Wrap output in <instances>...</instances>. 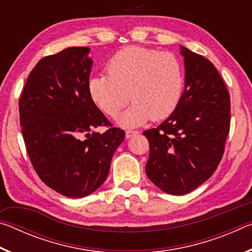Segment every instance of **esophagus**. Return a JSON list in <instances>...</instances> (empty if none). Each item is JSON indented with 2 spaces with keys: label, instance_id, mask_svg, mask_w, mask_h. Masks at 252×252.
<instances>
[{
  "label": "esophagus",
  "instance_id": "1",
  "mask_svg": "<svg viewBox=\"0 0 252 252\" xmlns=\"http://www.w3.org/2000/svg\"><path fill=\"white\" fill-rule=\"evenodd\" d=\"M138 133H139L138 131L126 130V139H130V138H132V136L135 135V134H138Z\"/></svg>",
  "mask_w": 252,
  "mask_h": 252
}]
</instances>
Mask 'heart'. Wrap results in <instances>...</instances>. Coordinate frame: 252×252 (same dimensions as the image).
<instances>
[{
    "label": "heart",
    "mask_w": 252,
    "mask_h": 252,
    "mask_svg": "<svg viewBox=\"0 0 252 252\" xmlns=\"http://www.w3.org/2000/svg\"><path fill=\"white\" fill-rule=\"evenodd\" d=\"M108 74L92 75L89 93L95 105L116 117L130 99L133 103L117 122L126 127L143 125L149 119L162 120L171 114L181 99L182 65L174 55L131 46L113 57Z\"/></svg>",
    "instance_id": "obj_1"
}]
</instances>
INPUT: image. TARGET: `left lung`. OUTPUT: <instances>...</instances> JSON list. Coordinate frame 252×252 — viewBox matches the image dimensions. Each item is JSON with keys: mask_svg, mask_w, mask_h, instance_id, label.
Returning <instances> with one entry per match:
<instances>
[{"mask_svg": "<svg viewBox=\"0 0 252 252\" xmlns=\"http://www.w3.org/2000/svg\"><path fill=\"white\" fill-rule=\"evenodd\" d=\"M185 91L173 112L143 132L150 155L148 178L169 194L189 193L210 178L222 159L230 129V95L215 65L180 46Z\"/></svg>", "mask_w": 252, "mask_h": 252, "instance_id": "left-lung-1", "label": "left lung"}]
</instances>
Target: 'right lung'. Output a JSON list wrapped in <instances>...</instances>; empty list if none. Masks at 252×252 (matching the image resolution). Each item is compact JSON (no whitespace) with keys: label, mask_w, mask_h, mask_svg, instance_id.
<instances>
[{"label":"right lung","mask_w":252,"mask_h":252,"mask_svg":"<svg viewBox=\"0 0 252 252\" xmlns=\"http://www.w3.org/2000/svg\"><path fill=\"white\" fill-rule=\"evenodd\" d=\"M87 46L41 59L19 101L28 155L46 186L69 198L91 194L105 181L125 131L111 126L89 93L93 61ZM93 133H91V131Z\"/></svg>","instance_id":"1"}]
</instances>
